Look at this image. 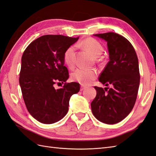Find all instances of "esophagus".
I'll return each mask as SVG.
<instances>
[{
  "mask_svg": "<svg viewBox=\"0 0 156 156\" xmlns=\"http://www.w3.org/2000/svg\"><path fill=\"white\" fill-rule=\"evenodd\" d=\"M85 88H86V87H85V86H81V87H80V90H81V91H82V90H84Z\"/></svg>",
  "mask_w": 156,
  "mask_h": 156,
  "instance_id": "esophagus-1",
  "label": "esophagus"
}]
</instances>
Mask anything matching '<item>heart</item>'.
Segmentation results:
<instances>
[{"instance_id":"b5f03b06","label":"heart","mask_w":156,"mask_h":156,"mask_svg":"<svg viewBox=\"0 0 156 156\" xmlns=\"http://www.w3.org/2000/svg\"><path fill=\"white\" fill-rule=\"evenodd\" d=\"M77 46L86 50L94 57L99 56L103 52V46L102 44L96 39L91 37L86 38L81 42H78ZM64 62L68 66L73 68L75 64V48L73 46H70L65 50L63 55ZM97 77V72L94 70L79 69L76 70L72 74V78L75 81H77L82 85H89Z\"/></svg>"}]
</instances>
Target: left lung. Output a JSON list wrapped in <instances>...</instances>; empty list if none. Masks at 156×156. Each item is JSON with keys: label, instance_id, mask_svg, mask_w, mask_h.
Instances as JSON below:
<instances>
[{"label": "left lung", "instance_id": "left-lung-1", "mask_svg": "<svg viewBox=\"0 0 156 156\" xmlns=\"http://www.w3.org/2000/svg\"><path fill=\"white\" fill-rule=\"evenodd\" d=\"M107 42L110 60L99 81L112 88L94 86L96 96L91 103L92 113L99 121L114 124L131 112L140 86L138 59L135 49L125 37L115 32L94 34Z\"/></svg>", "mask_w": 156, "mask_h": 156}]
</instances>
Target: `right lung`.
<instances>
[{"label":"right lung","instance_id":"obj_1","mask_svg":"<svg viewBox=\"0 0 156 156\" xmlns=\"http://www.w3.org/2000/svg\"><path fill=\"white\" fill-rule=\"evenodd\" d=\"M79 37L47 34L32 41L22 56L19 83L25 105L32 117L43 124L60 120L68 111L72 95L80 91L77 82L66 83L69 77L64 52ZM65 85L54 88L56 83Z\"/></svg>","mask_w":156,"mask_h":156}]
</instances>
